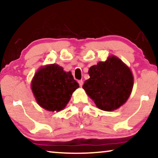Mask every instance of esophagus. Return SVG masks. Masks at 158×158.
I'll return each instance as SVG.
<instances>
[{"instance_id": "34e87169", "label": "esophagus", "mask_w": 158, "mask_h": 158, "mask_svg": "<svg viewBox=\"0 0 158 158\" xmlns=\"http://www.w3.org/2000/svg\"><path fill=\"white\" fill-rule=\"evenodd\" d=\"M78 83H79V85H80V86H81L83 85V81H82V80H81V81H78Z\"/></svg>"}]
</instances>
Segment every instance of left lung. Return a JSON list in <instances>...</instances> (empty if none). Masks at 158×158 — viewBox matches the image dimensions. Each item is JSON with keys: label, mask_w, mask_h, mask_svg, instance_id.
<instances>
[{"label": "left lung", "mask_w": 158, "mask_h": 158, "mask_svg": "<svg viewBox=\"0 0 158 158\" xmlns=\"http://www.w3.org/2000/svg\"><path fill=\"white\" fill-rule=\"evenodd\" d=\"M90 78L83 88L96 106L106 111H114L127 101L133 88V76L128 67L111 56L106 62L90 67Z\"/></svg>", "instance_id": "1"}]
</instances>
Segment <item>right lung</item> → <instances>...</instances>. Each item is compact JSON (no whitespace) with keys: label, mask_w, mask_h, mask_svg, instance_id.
<instances>
[{"label":"right lung","mask_w":158,"mask_h":158,"mask_svg":"<svg viewBox=\"0 0 158 158\" xmlns=\"http://www.w3.org/2000/svg\"><path fill=\"white\" fill-rule=\"evenodd\" d=\"M78 87L72 73L64 72L57 64L40 69L31 83L32 91L38 104L50 111L63 109Z\"/></svg>","instance_id":"add662e5"}]
</instances>
